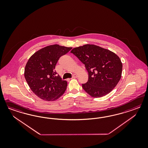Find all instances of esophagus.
Listing matches in <instances>:
<instances>
[{"instance_id": "esophagus-1", "label": "esophagus", "mask_w": 148, "mask_h": 148, "mask_svg": "<svg viewBox=\"0 0 148 148\" xmlns=\"http://www.w3.org/2000/svg\"><path fill=\"white\" fill-rule=\"evenodd\" d=\"M78 76V75H77V74H74L73 76H72V79H74V78H75V77H77Z\"/></svg>"}]
</instances>
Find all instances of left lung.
Wrapping results in <instances>:
<instances>
[{
  "mask_svg": "<svg viewBox=\"0 0 148 148\" xmlns=\"http://www.w3.org/2000/svg\"><path fill=\"white\" fill-rule=\"evenodd\" d=\"M85 65L88 80L82 84L86 93L93 98L108 94L121 78L123 64L116 54L94 45H85L71 51Z\"/></svg>",
  "mask_w": 148,
  "mask_h": 148,
  "instance_id": "8db88e82",
  "label": "left lung"
}]
</instances>
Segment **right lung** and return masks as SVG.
<instances>
[{
  "mask_svg": "<svg viewBox=\"0 0 148 148\" xmlns=\"http://www.w3.org/2000/svg\"><path fill=\"white\" fill-rule=\"evenodd\" d=\"M72 48L50 45L37 51L29 58L24 69V77L38 97L45 101H54L64 93L67 82L57 75L55 68L59 58Z\"/></svg>",
  "mask_w": 148,
  "mask_h": 148,
  "instance_id": "obj_1",
  "label": "right lung"
}]
</instances>
